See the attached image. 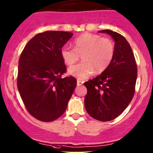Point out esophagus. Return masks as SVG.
<instances>
[{
	"mask_svg": "<svg viewBox=\"0 0 153 153\" xmlns=\"http://www.w3.org/2000/svg\"><path fill=\"white\" fill-rule=\"evenodd\" d=\"M83 82L81 81V80H77V85H78V86H79V85H81L82 84H83Z\"/></svg>",
	"mask_w": 153,
	"mask_h": 153,
	"instance_id": "1",
	"label": "esophagus"
}]
</instances>
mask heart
Here are the masks:
<instances>
[{"mask_svg": "<svg viewBox=\"0 0 153 153\" xmlns=\"http://www.w3.org/2000/svg\"><path fill=\"white\" fill-rule=\"evenodd\" d=\"M113 43L101 36L85 33L74 41V48L65 46L61 56L68 66H73L81 56L83 62L69 70V73L78 79H85L95 72L102 73L108 68L114 56Z\"/></svg>", "mask_w": 153, "mask_h": 153, "instance_id": "obj_1", "label": "heart"}]
</instances>
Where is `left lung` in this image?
I'll list each match as a JSON object with an SVG mask.
<instances>
[{
	"label": "left lung",
	"mask_w": 153,
	"mask_h": 153,
	"mask_svg": "<svg viewBox=\"0 0 153 153\" xmlns=\"http://www.w3.org/2000/svg\"><path fill=\"white\" fill-rule=\"evenodd\" d=\"M100 33H107L114 39V56L101 75L84 83L87 88L84 104L91 117L110 121L119 116L133 99L137 66L131 47L123 36L110 30Z\"/></svg>",
	"instance_id": "8db88e82"
}]
</instances>
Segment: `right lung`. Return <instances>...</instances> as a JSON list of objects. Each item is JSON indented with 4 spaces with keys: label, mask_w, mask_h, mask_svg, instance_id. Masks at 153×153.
Instances as JSON below:
<instances>
[{
    "label": "right lung",
    "mask_w": 153,
    "mask_h": 153,
    "mask_svg": "<svg viewBox=\"0 0 153 153\" xmlns=\"http://www.w3.org/2000/svg\"><path fill=\"white\" fill-rule=\"evenodd\" d=\"M73 36L64 31L38 33L20 55L18 90L28 112L41 121L51 122L62 115L77 85L74 77L62 78L67 68L61 50Z\"/></svg>",
    "instance_id": "add662e5"
}]
</instances>
